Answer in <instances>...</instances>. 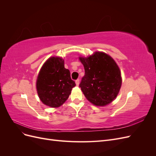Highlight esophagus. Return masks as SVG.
I'll return each mask as SVG.
<instances>
[{
    "label": "esophagus",
    "instance_id": "esophagus-1",
    "mask_svg": "<svg viewBox=\"0 0 156 156\" xmlns=\"http://www.w3.org/2000/svg\"><path fill=\"white\" fill-rule=\"evenodd\" d=\"M79 82H80V81H79V79H77V80H75V83H76V85H77V86H79Z\"/></svg>",
    "mask_w": 156,
    "mask_h": 156
}]
</instances>
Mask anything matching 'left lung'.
Wrapping results in <instances>:
<instances>
[{
  "label": "left lung",
  "instance_id": "1",
  "mask_svg": "<svg viewBox=\"0 0 156 156\" xmlns=\"http://www.w3.org/2000/svg\"><path fill=\"white\" fill-rule=\"evenodd\" d=\"M79 59L85 72L79 87L87 100L97 106L112 102L122 84L120 71L115 60L101 52Z\"/></svg>",
  "mask_w": 156,
  "mask_h": 156
}]
</instances>
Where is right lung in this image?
Masks as SVG:
<instances>
[{"mask_svg": "<svg viewBox=\"0 0 156 156\" xmlns=\"http://www.w3.org/2000/svg\"><path fill=\"white\" fill-rule=\"evenodd\" d=\"M76 85L69 70L60 57H51L42 66L37 79L36 88L41 101L51 107H58L67 100Z\"/></svg>", "mask_w": 156, "mask_h": 156, "instance_id": "right-lung-1", "label": "right lung"}]
</instances>
